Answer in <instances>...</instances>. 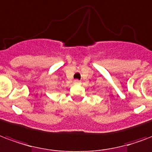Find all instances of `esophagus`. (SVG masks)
Instances as JSON below:
<instances>
[{"label":"esophagus","mask_w":152,"mask_h":152,"mask_svg":"<svg viewBox=\"0 0 152 152\" xmlns=\"http://www.w3.org/2000/svg\"><path fill=\"white\" fill-rule=\"evenodd\" d=\"M74 84H80V81L78 80H74Z\"/></svg>","instance_id":"1"}]
</instances>
